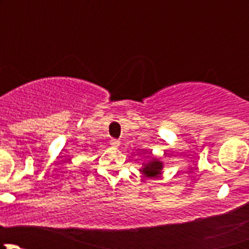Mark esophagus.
I'll list each match as a JSON object with an SVG mask.
<instances>
[{
    "instance_id": "34e87169",
    "label": "esophagus",
    "mask_w": 249,
    "mask_h": 249,
    "mask_svg": "<svg viewBox=\"0 0 249 249\" xmlns=\"http://www.w3.org/2000/svg\"><path fill=\"white\" fill-rule=\"evenodd\" d=\"M109 144L112 145V147H114V148H118L120 145V141L119 140H117V139H112L109 141Z\"/></svg>"
}]
</instances>
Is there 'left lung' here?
Returning <instances> with one entry per match:
<instances>
[{
	"label": "left lung",
	"instance_id": "obj_1",
	"mask_svg": "<svg viewBox=\"0 0 249 249\" xmlns=\"http://www.w3.org/2000/svg\"><path fill=\"white\" fill-rule=\"evenodd\" d=\"M162 169V164L160 161H150L147 165H144V169L142 170V172L144 175H147L148 177H155V176L160 175V171Z\"/></svg>",
	"mask_w": 249,
	"mask_h": 249
}]
</instances>
